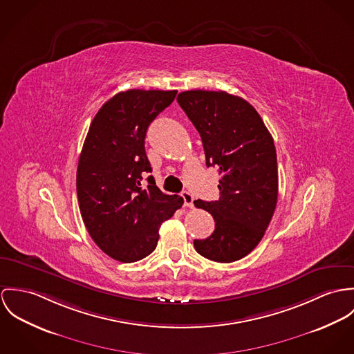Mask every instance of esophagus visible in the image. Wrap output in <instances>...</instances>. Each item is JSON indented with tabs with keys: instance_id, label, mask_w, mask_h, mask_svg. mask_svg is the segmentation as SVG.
<instances>
[{
	"instance_id": "obj_1",
	"label": "esophagus",
	"mask_w": 354,
	"mask_h": 354,
	"mask_svg": "<svg viewBox=\"0 0 354 354\" xmlns=\"http://www.w3.org/2000/svg\"><path fill=\"white\" fill-rule=\"evenodd\" d=\"M182 198H183V205H185L186 207H193V206H194V196H192L190 193L183 192V193H182Z\"/></svg>"
}]
</instances>
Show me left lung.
Returning a JSON list of instances; mask_svg holds the SVG:
<instances>
[{
	"mask_svg": "<svg viewBox=\"0 0 354 354\" xmlns=\"http://www.w3.org/2000/svg\"><path fill=\"white\" fill-rule=\"evenodd\" d=\"M196 126L207 167L220 179L218 201L196 199L216 223L213 234L194 240L196 252L221 263L248 255L274 214L278 171L274 141L257 110L224 91H185L176 97Z\"/></svg>",
	"mask_w": 354,
	"mask_h": 354,
	"instance_id": "left-lung-1",
	"label": "left lung"
}]
</instances>
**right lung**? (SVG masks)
Returning a JSON list of instances; mask_svg holds the SVG:
<instances>
[{"mask_svg": "<svg viewBox=\"0 0 354 354\" xmlns=\"http://www.w3.org/2000/svg\"><path fill=\"white\" fill-rule=\"evenodd\" d=\"M178 91L129 89L106 102L92 120L77 167L82 221L99 248L119 262H136L158 245V228L183 198L160 192L145 153L151 122Z\"/></svg>", "mask_w": 354, "mask_h": 354, "instance_id": "right-lung-1", "label": "right lung"}]
</instances>
